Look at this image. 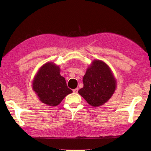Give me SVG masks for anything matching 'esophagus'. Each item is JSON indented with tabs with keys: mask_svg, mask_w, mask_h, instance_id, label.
Masks as SVG:
<instances>
[{
	"mask_svg": "<svg viewBox=\"0 0 151 151\" xmlns=\"http://www.w3.org/2000/svg\"><path fill=\"white\" fill-rule=\"evenodd\" d=\"M78 90H79V88H76V89H74V90H73V92L75 93H77V92H78Z\"/></svg>",
	"mask_w": 151,
	"mask_h": 151,
	"instance_id": "esophagus-1",
	"label": "esophagus"
}]
</instances>
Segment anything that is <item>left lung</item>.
Instances as JSON below:
<instances>
[{"mask_svg": "<svg viewBox=\"0 0 151 151\" xmlns=\"http://www.w3.org/2000/svg\"><path fill=\"white\" fill-rule=\"evenodd\" d=\"M84 87L78 93L91 106L97 107L107 102L115 92L116 83L106 63L94 60L83 77Z\"/></svg>", "mask_w": 151, "mask_h": 151, "instance_id": "1", "label": "left lung"}]
</instances>
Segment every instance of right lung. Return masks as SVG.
I'll return each instance as SVG.
<instances>
[{"label":"right lung","mask_w":151,"mask_h":151,"mask_svg":"<svg viewBox=\"0 0 151 151\" xmlns=\"http://www.w3.org/2000/svg\"><path fill=\"white\" fill-rule=\"evenodd\" d=\"M33 83V91L42 103L50 106L60 104L67 95L72 93L65 78L60 74V68L48 62L40 68Z\"/></svg>","instance_id":"obj_1"}]
</instances>
